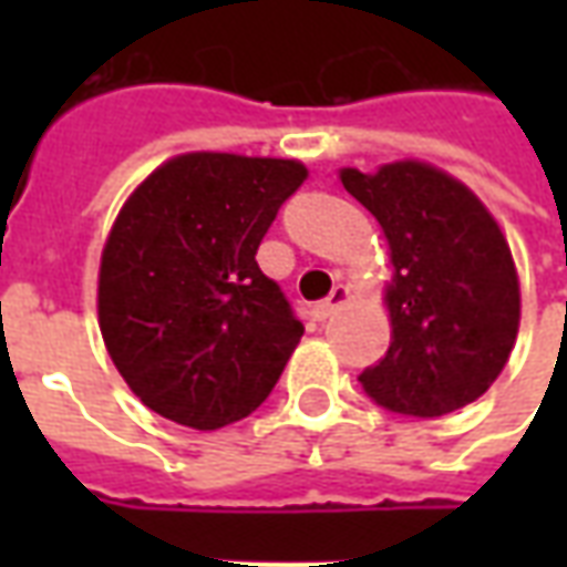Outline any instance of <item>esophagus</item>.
Segmentation results:
<instances>
[{"label": "esophagus", "mask_w": 567, "mask_h": 567, "mask_svg": "<svg viewBox=\"0 0 567 567\" xmlns=\"http://www.w3.org/2000/svg\"><path fill=\"white\" fill-rule=\"evenodd\" d=\"M346 300H349V288L346 285H333V291L321 303H316V319H328V316H333L337 309L343 307Z\"/></svg>", "instance_id": "34e87169"}]
</instances>
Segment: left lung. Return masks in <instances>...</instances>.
Segmentation results:
<instances>
[{
	"label": "left lung",
	"instance_id": "obj_1",
	"mask_svg": "<svg viewBox=\"0 0 567 567\" xmlns=\"http://www.w3.org/2000/svg\"><path fill=\"white\" fill-rule=\"evenodd\" d=\"M340 182L380 221L392 279V343L358 380L377 404L434 419L474 404L498 380L519 333V276L507 236L455 175L416 157Z\"/></svg>",
	"mask_w": 567,
	"mask_h": 567
}]
</instances>
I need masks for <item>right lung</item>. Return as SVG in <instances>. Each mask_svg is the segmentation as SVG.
Listing matches in <instances>:
<instances>
[{
  "label": "right lung",
  "mask_w": 567,
  "mask_h": 567,
  "mask_svg": "<svg viewBox=\"0 0 567 567\" xmlns=\"http://www.w3.org/2000/svg\"><path fill=\"white\" fill-rule=\"evenodd\" d=\"M307 175L295 157L187 151L133 187L105 236L96 316L148 410L215 431L267 401L303 324L255 255Z\"/></svg>",
  "instance_id": "right-lung-1"
}]
</instances>
